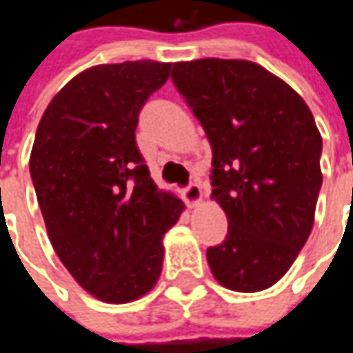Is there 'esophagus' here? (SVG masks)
Segmentation results:
<instances>
[{"instance_id":"esophagus-1","label":"esophagus","mask_w":353,"mask_h":353,"mask_svg":"<svg viewBox=\"0 0 353 353\" xmlns=\"http://www.w3.org/2000/svg\"><path fill=\"white\" fill-rule=\"evenodd\" d=\"M181 196H183V199H185V203L188 205H197L199 201H201V188H199V183H196V181H192V183H188L183 190H181Z\"/></svg>"}]
</instances>
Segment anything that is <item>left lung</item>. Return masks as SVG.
<instances>
[{"label": "left lung", "instance_id": "obj_1", "mask_svg": "<svg viewBox=\"0 0 353 353\" xmlns=\"http://www.w3.org/2000/svg\"><path fill=\"white\" fill-rule=\"evenodd\" d=\"M172 81L212 145V196L228 236L208 248L214 278L234 292L274 285L314 225L321 135L285 81L243 59L174 63Z\"/></svg>", "mask_w": 353, "mask_h": 353}]
</instances>
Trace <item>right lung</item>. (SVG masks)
Masks as SVG:
<instances>
[{
    "instance_id": "add662e5",
    "label": "right lung",
    "mask_w": 353,
    "mask_h": 353,
    "mask_svg": "<svg viewBox=\"0 0 353 353\" xmlns=\"http://www.w3.org/2000/svg\"><path fill=\"white\" fill-rule=\"evenodd\" d=\"M170 63L125 61L75 75L37 125L30 174L61 263L95 298L137 300L156 285L165 232L183 203L150 177L139 112Z\"/></svg>"
}]
</instances>
